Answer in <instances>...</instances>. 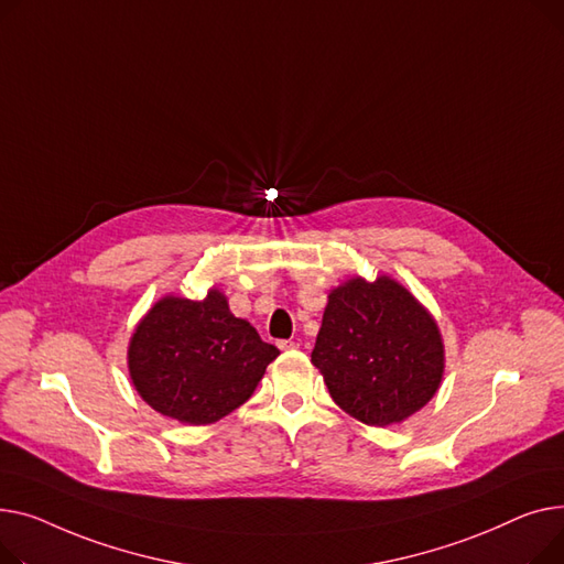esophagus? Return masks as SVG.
I'll use <instances>...</instances> for the list:
<instances>
[{
	"label": "esophagus",
	"instance_id": "1",
	"mask_svg": "<svg viewBox=\"0 0 564 564\" xmlns=\"http://www.w3.org/2000/svg\"><path fill=\"white\" fill-rule=\"evenodd\" d=\"M282 350H293V348H297V341H293V339H289V341H280L278 344Z\"/></svg>",
	"mask_w": 564,
	"mask_h": 564
}]
</instances>
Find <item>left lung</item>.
<instances>
[{
	"mask_svg": "<svg viewBox=\"0 0 564 564\" xmlns=\"http://www.w3.org/2000/svg\"><path fill=\"white\" fill-rule=\"evenodd\" d=\"M312 361L344 412L384 427L433 399L444 344L433 316L405 286L384 275L355 278L327 295Z\"/></svg>",
	"mask_w": 564,
	"mask_h": 564,
	"instance_id": "1",
	"label": "left lung"
}]
</instances>
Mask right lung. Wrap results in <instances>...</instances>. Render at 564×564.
<instances>
[{
	"mask_svg": "<svg viewBox=\"0 0 564 564\" xmlns=\"http://www.w3.org/2000/svg\"><path fill=\"white\" fill-rule=\"evenodd\" d=\"M280 350L229 312L216 289L205 301L163 297L129 344V376L159 414L205 425L243 405Z\"/></svg>",
	"mask_w": 564,
	"mask_h": 564,
	"instance_id": "1",
	"label": "right lung"
}]
</instances>
